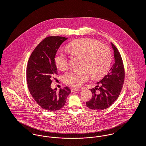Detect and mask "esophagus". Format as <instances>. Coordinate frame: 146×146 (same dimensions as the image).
I'll use <instances>...</instances> for the list:
<instances>
[{
  "label": "esophagus",
  "instance_id": "esophagus-1",
  "mask_svg": "<svg viewBox=\"0 0 146 146\" xmlns=\"http://www.w3.org/2000/svg\"><path fill=\"white\" fill-rule=\"evenodd\" d=\"M79 91L78 89H76V88H72L71 89L72 92H75V91Z\"/></svg>",
  "mask_w": 146,
  "mask_h": 146
}]
</instances>
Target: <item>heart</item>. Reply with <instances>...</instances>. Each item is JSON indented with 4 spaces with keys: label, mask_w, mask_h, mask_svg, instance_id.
I'll use <instances>...</instances> for the list:
<instances>
[{
    "label": "heart",
    "mask_w": 146,
    "mask_h": 146,
    "mask_svg": "<svg viewBox=\"0 0 146 146\" xmlns=\"http://www.w3.org/2000/svg\"><path fill=\"white\" fill-rule=\"evenodd\" d=\"M67 50L72 55L82 57L80 70H70L65 73L63 82L74 88H79L87 81L90 75L96 78L103 76L109 69L111 61L110 48L96 40L82 38L71 42ZM56 67L61 70L68 66L66 54L59 50L54 58Z\"/></svg>",
    "instance_id": "b5f03b06"
}]
</instances>
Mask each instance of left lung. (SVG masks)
<instances>
[{"instance_id":"obj_1","label":"left lung","mask_w":146,"mask_h":146,"mask_svg":"<svg viewBox=\"0 0 146 146\" xmlns=\"http://www.w3.org/2000/svg\"><path fill=\"white\" fill-rule=\"evenodd\" d=\"M111 44L114 51V63L107 74L98 82L95 88L90 89L93 95L86 106L95 111H102L108 108L118 98L123 86L125 72L121 57L118 49ZM98 90V94L96 92Z\"/></svg>"}]
</instances>
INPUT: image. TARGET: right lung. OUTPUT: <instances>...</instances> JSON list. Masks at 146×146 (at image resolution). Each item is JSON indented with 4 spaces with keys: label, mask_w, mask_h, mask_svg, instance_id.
Returning <instances> with one entry per match:
<instances>
[{
    "label": "right lung",
    "mask_w": 146,
    "mask_h": 146,
    "mask_svg": "<svg viewBox=\"0 0 146 146\" xmlns=\"http://www.w3.org/2000/svg\"><path fill=\"white\" fill-rule=\"evenodd\" d=\"M68 38L51 36L45 38L35 48L28 60L27 82L28 89L35 102L49 111L61 109L70 93L67 86L60 89L51 88L52 80L57 75L54 58L57 50Z\"/></svg>",
    "instance_id": "add662e5"
}]
</instances>
